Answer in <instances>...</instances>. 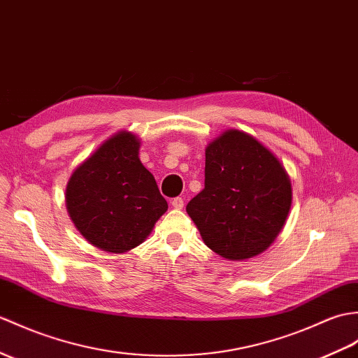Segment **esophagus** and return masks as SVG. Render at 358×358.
Wrapping results in <instances>:
<instances>
[{"instance_id":"1","label":"esophagus","mask_w":358,"mask_h":358,"mask_svg":"<svg viewBox=\"0 0 358 358\" xmlns=\"http://www.w3.org/2000/svg\"><path fill=\"white\" fill-rule=\"evenodd\" d=\"M171 204H172V207L173 209H182V207H185V201H182V198H180V196H177V198H173L172 201H171Z\"/></svg>"}]
</instances>
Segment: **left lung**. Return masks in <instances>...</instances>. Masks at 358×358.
Listing matches in <instances>:
<instances>
[{
	"label": "left lung",
	"mask_w": 358,
	"mask_h": 358,
	"mask_svg": "<svg viewBox=\"0 0 358 358\" xmlns=\"http://www.w3.org/2000/svg\"><path fill=\"white\" fill-rule=\"evenodd\" d=\"M204 173V189L186 206L204 244L227 261L267 250L292 207L284 164L256 137L227 129L207 145Z\"/></svg>",
	"instance_id": "8db88e82"
}]
</instances>
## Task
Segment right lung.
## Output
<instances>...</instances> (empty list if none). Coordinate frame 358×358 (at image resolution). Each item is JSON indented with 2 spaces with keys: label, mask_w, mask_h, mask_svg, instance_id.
<instances>
[{
  "label": "right lung",
  "mask_w": 358,
  "mask_h": 358,
  "mask_svg": "<svg viewBox=\"0 0 358 358\" xmlns=\"http://www.w3.org/2000/svg\"><path fill=\"white\" fill-rule=\"evenodd\" d=\"M140 138L115 132L80 163L66 182L65 204L91 245L124 253L140 245L168 210L155 178L138 159Z\"/></svg>",
  "instance_id": "obj_1"
}]
</instances>
